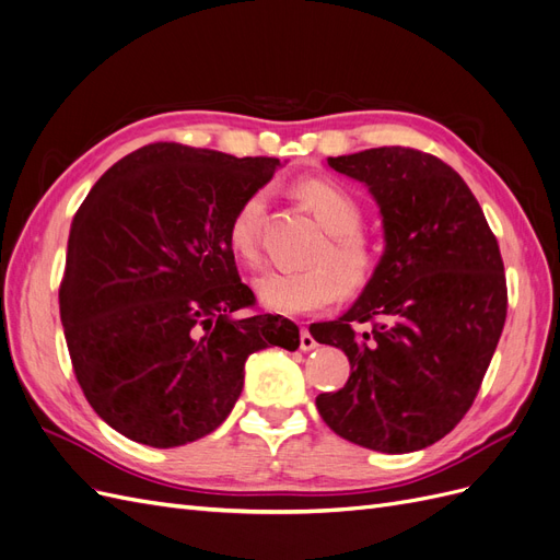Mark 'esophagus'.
I'll return each instance as SVG.
<instances>
[{"instance_id":"34e87169","label":"esophagus","mask_w":560,"mask_h":560,"mask_svg":"<svg viewBox=\"0 0 560 560\" xmlns=\"http://www.w3.org/2000/svg\"><path fill=\"white\" fill-rule=\"evenodd\" d=\"M318 345H316V339L312 337V332L306 330V328H302L300 330V349L302 351H314Z\"/></svg>"}]
</instances>
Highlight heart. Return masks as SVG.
Returning a JSON list of instances; mask_svg holds the SVG:
<instances>
[{"label": "heart", "mask_w": 560, "mask_h": 560, "mask_svg": "<svg viewBox=\"0 0 560 560\" xmlns=\"http://www.w3.org/2000/svg\"><path fill=\"white\" fill-rule=\"evenodd\" d=\"M300 200L312 209L318 225L328 232L312 256V267L300 272H267L256 281L260 302L277 314L300 316L320 312L345 293L360 291L374 275L372 244L360 234L363 209L341 186L326 178H306L298 184ZM267 192L254 190L234 209L228 225V246L244 265H260V223Z\"/></svg>", "instance_id": "b5f03b06"}]
</instances>
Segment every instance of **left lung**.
<instances>
[{"label":"left lung","instance_id":"8db88e82","mask_svg":"<svg viewBox=\"0 0 560 560\" xmlns=\"http://www.w3.org/2000/svg\"><path fill=\"white\" fill-rule=\"evenodd\" d=\"M365 184L386 248L365 291L312 337L347 353L351 376L320 393L339 438L382 454L442 440L472 407L508 316L495 234L472 190L440 158L405 147L328 158ZM360 322L373 330L358 331Z\"/></svg>","mask_w":560,"mask_h":560}]
</instances>
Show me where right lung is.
I'll use <instances>...</instances> for the list:
<instances>
[{"label":"right lung","instance_id":"1","mask_svg":"<svg viewBox=\"0 0 560 560\" xmlns=\"http://www.w3.org/2000/svg\"><path fill=\"white\" fill-rule=\"evenodd\" d=\"M277 158H234L174 141L118 160L71 221L60 318L77 382L102 421L155 448L219 428L244 388L246 358L295 351L300 330L256 304L228 246L246 195Z\"/></svg>","mask_w":560,"mask_h":560}]
</instances>
